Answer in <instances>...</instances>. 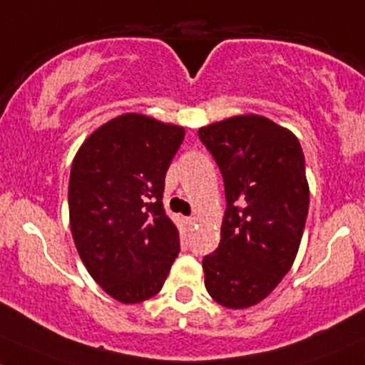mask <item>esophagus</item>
<instances>
[{
	"mask_svg": "<svg viewBox=\"0 0 365 365\" xmlns=\"http://www.w3.org/2000/svg\"><path fill=\"white\" fill-rule=\"evenodd\" d=\"M185 223H187V225H189V227L195 225V218H194V216H187V218H185Z\"/></svg>",
	"mask_w": 365,
	"mask_h": 365,
	"instance_id": "1",
	"label": "esophagus"
}]
</instances>
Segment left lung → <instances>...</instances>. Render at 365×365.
Wrapping results in <instances>:
<instances>
[{"mask_svg":"<svg viewBox=\"0 0 365 365\" xmlns=\"http://www.w3.org/2000/svg\"><path fill=\"white\" fill-rule=\"evenodd\" d=\"M199 138L222 171L227 199L222 241L202 259L204 286L220 305L253 307L298 253L310 201L305 155L289 130L256 114L207 124Z\"/></svg>","mask_w":365,"mask_h":365,"instance_id":"8db88e82","label":"left lung"}]
</instances>
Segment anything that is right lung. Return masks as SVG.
<instances>
[{"label": "right lung", "instance_id": "right-lung-1", "mask_svg": "<svg viewBox=\"0 0 365 365\" xmlns=\"http://www.w3.org/2000/svg\"><path fill=\"white\" fill-rule=\"evenodd\" d=\"M183 137L182 126L123 114L95 130L72 161V239L95 282L121 303L158 294L180 253L163 192Z\"/></svg>", "mask_w": 365, "mask_h": 365}]
</instances>
